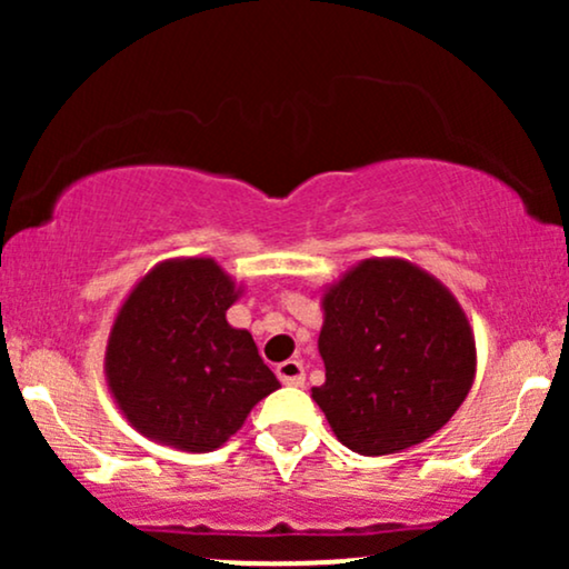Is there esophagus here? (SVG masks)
Listing matches in <instances>:
<instances>
[{
    "mask_svg": "<svg viewBox=\"0 0 569 569\" xmlns=\"http://www.w3.org/2000/svg\"><path fill=\"white\" fill-rule=\"evenodd\" d=\"M276 375H278L280 382H283V385H293V388H299V385L305 382V367L297 361V358H289V361L278 363Z\"/></svg>",
    "mask_w": 569,
    "mask_h": 569,
    "instance_id": "esophagus-1",
    "label": "esophagus"
}]
</instances>
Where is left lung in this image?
<instances>
[{
    "mask_svg": "<svg viewBox=\"0 0 569 569\" xmlns=\"http://www.w3.org/2000/svg\"><path fill=\"white\" fill-rule=\"evenodd\" d=\"M312 388L331 430L358 455L422 443L449 422L476 377V337L455 293L422 267L371 257L321 293Z\"/></svg>",
    "mask_w": 569,
    "mask_h": 569,
    "instance_id": "8db88e82",
    "label": "left lung"
}]
</instances>
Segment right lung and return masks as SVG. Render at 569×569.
Returning a JSON list of instances; mask_svg holds the SVG:
<instances>
[{
    "label": "right lung",
    "instance_id": "1",
    "mask_svg": "<svg viewBox=\"0 0 569 569\" xmlns=\"http://www.w3.org/2000/svg\"><path fill=\"white\" fill-rule=\"evenodd\" d=\"M243 291L217 259L173 257L122 299L103 375L141 436L181 452H213L280 388L253 337L227 323Z\"/></svg>",
    "mask_w": 569,
    "mask_h": 569
}]
</instances>
